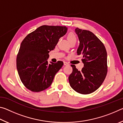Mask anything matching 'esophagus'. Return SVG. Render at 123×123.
Instances as JSON below:
<instances>
[{"label": "esophagus", "instance_id": "1", "mask_svg": "<svg viewBox=\"0 0 123 123\" xmlns=\"http://www.w3.org/2000/svg\"><path fill=\"white\" fill-rule=\"evenodd\" d=\"M64 66H68V65H69V63H68V62H64Z\"/></svg>", "mask_w": 123, "mask_h": 123}]
</instances>
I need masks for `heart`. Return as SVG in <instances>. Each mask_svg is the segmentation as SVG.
I'll use <instances>...</instances> for the list:
<instances>
[{"mask_svg": "<svg viewBox=\"0 0 123 123\" xmlns=\"http://www.w3.org/2000/svg\"><path fill=\"white\" fill-rule=\"evenodd\" d=\"M67 39L70 43L72 42H76L77 39L76 35L74 34V33L72 32L68 33L67 35Z\"/></svg>", "mask_w": 123, "mask_h": 123, "instance_id": "obj_1", "label": "heart"}]
</instances>
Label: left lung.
<instances>
[{"label": "left lung", "mask_w": 123, "mask_h": 123, "mask_svg": "<svg viewBox=\"0 0 123 123\" xmlns=\"http://www.w3.org/2000/svg\"><path fill=\"white\" fill-rule=\"evenodd\" d=\"M80 44L77 50L82 55L84 67L79 71L73 64L68 79L70 86L76 92L88 94L98 89L107 73V52L103 42L90 31L75 29Z\"/></svg>", "instance_id": "left-lung-1"}]
</instances>
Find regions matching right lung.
<instances>
[{"label": "right lung", "instance_id": "add662e5", "mask_svg": "<svg viewBox=\"0 0 123 123\" xmlns=\"http://www.w3.org/2000/svg\"><path fill=\"white\" fill-rule=\"evenodd\" d=\"M67 31L66 26L44 25L28 34L22 42L17 56V69L20 80L29 90L39 92L52 84L63 62L48 63L49 53Z\"/></svg>", "mask_w": 123, "mask_h": 123}]
</instances>
